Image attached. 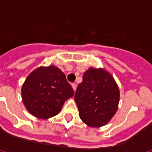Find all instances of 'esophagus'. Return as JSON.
<instances>
[{"mask_svg": "<svg viewBox=\"0 0 152 152\" xmlns=\"http://www.w3.org/2000/svg\"><path fill=\"white\" fill-rule=\"evenodd\" d=\"M72 88H73L74 91H76V88H77V85H76V84H72Z\"/></svg>", "mask_w": 152, "mask_h": 152, "instance_id": "obj_1", "label": "esophagus"}]
</instances>
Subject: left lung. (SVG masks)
<instances>
[{
  "label": "left lung",
  "instance_id": "obj_1",
  "mask_svg": "<svg viewBox=\"0 0 152 152\" xmlns=\"http://www.w3.org/2000/svg\"><path fill=\"white\" fill-rule=\"evenodd\" d=\"M75 100L81 120L91 127H100L107 124L116 113L119 91L110 74L103 69L91 68L84 73Z\"/></svg>",
  "mask_w": 152,
  "mask_h": 152
}]
</instances>
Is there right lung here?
<instances>
[{"label": "right lung", "mask_w": 152, "mask_h": 152, "mask_svg": "<svg viewBox=\"0 0 152 152\" xmlns=\"http://www.w3.org/2000/svg\"><path fill=\"white\" fill-rule=\"evenodd\" d=\"M64 74L54 65L39 67L26 79L22 87L24 105L32 115L48 119L61 111L64 103L74 95Z\"/></svg>", "instance_id": "add662e5"}]
</instances>
